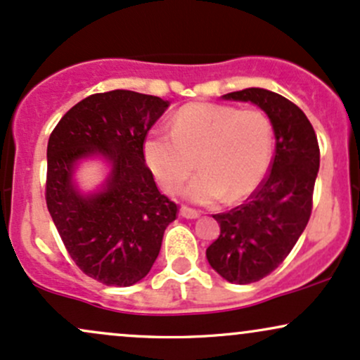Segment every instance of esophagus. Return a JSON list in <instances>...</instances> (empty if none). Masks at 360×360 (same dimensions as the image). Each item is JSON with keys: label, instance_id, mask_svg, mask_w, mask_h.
<instances>
[{"label": "esophagus", "instance_id": "obj_1", "mask_svg": "<svg viewBox=\"0 0 360 360\" xmlns=\"http://www.w3.org/2000/svg\"><path fill=\"white\" fill-rule=\"evenodd\" d=\"M200 212H196V210H193V208H189V206H183V208H181V217H184V218H189V220H194V218H198L200 217Z\"/></svg>", "mask_w": 360, "mask_h": 360}]
</instances>
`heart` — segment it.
Listing matches in <instances>:
<instances>
[{"instance_id":"1","label":"heart","mask_w":360,"mask_h":360,"mask_svg":"<svg viewBox=\"0 0 360 360\" xmlns=\"http://www.w3.org/2000/svg\"><path fill=\"white\" fill-rule=\"evenodd\" d=\"M274 130L264 111L217 103H189L176 111L171 131H150L143 157L157 183L176 193L200 169L186 189L193 203H235L250 196L269 167Z\"/></svg>"}]
</instances>
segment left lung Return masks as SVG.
Listing matches in <instances>:
<instances>
[{
  "mask_svg": "<svg viewBox=\"0 0 360 360\" xmlns=\"http://www.w3.org/2000/svg\"><path fill=\"white\" fill-rule=\"evenodd\" d=\"M223 98L262 108L276 137L269 174L245 203L213 214L220 235L206 249L210 266L223 279L250 284L278 269L308 225L320 147L307 115L281 94L249 88Z\"/></svg>",
  "mask_w": 360,
  "mask_h": 360,
  "instance_id": "1",
  "label": "left lung"
}]
</instances>
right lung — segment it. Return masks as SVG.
Listing matches in <instances>:
<instances>
[{"instance_id": "obj_1", "label": "right lung", "mask_w": 360, "mask_h": 360, "mask_svg": "<svg viewBox=\"0 0 360 360\" xmlns=\"http://www.w3.org/2000/svg\"><path fill=\"white\" fill-rule=\"evenodd\" d=\"M167 106L162 98L127 89L91 94L60 118L49 139V213L76 266L106 286L146 278L179 212L157 189L143 157V140ZM91 155L105 156L112 172L103 192L84 197L72 172Z\"/></svg>"}]
</instances>
